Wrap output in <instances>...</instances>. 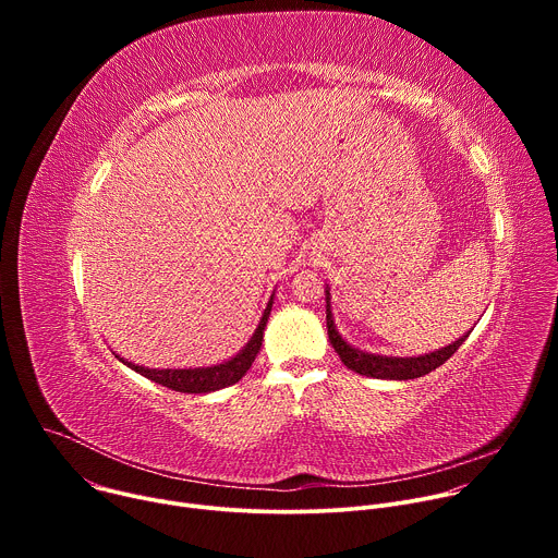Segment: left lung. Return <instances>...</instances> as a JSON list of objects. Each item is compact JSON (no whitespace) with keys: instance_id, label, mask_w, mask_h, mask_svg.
I'll return each instance as SVG.
<instances>
[{"instance_id":"1","label":"left lung","mask_w":558,"mask_h":558,"mask_svg":"<svg viewBox=\"0 0 558 558\" xmlns=\"http://www.w3.org/2000/svg\"><path fill=\"white\" fill-rule=\"evenodd\" d=\"M327 329H329V340L333 344V349L338 351L340 360L344 362V366H349L351 371L366 375V377H377V379H415L422 377L430 371H435L437 366H441L448 357H452V353L465 342V338L470 336V331L465 336H461L459 340H454L452 344L420 355V357H388V355H375V353H366L360 351L355 347H351L347 340H342V336L336 329L333 315H331V293L327 287Z\"/></svg>"}]
</instances>
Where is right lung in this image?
Listing matches in <instances>:
<instances>
[{"label": "right lung", "instance_id": "1", "mask_svg": "<svg viewBox=\"0 0 558 558\" xmlns=\"http://www.w3.org/2000/svg\"><path fill=\"white\" fill-rule=\"evenodd\" d=\"M271 304H274V295L267 302V308H265V313L260 317L258 329L254 331L252 340L245 344V349L241 353L233 355L231 360H227L222 364L201 366V368H147V366H138V364L125 362L117 353L114 355L125 366H130L132 371L141 373L143 377H147V379H151L156 384L168 386L172 390H179V392H211V390L231 386L238 379H243L245 373L252 368V362L256 360V355H258V351L263 347V333H265V327H267V320H269Z\"/></svg>", "mask_w": 558, "mask_h": 558}]
</instances>
